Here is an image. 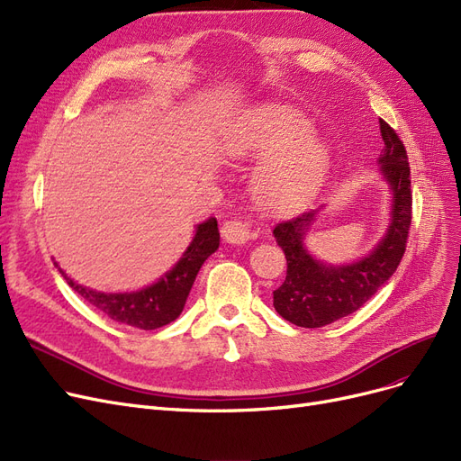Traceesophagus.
I'll list each match as a JSON object with an SVG mask.
<instances>
[{
	"mask_svg": "<svg viewBox=\"0 0 461 461\" xmlns=\"http://www.w3.org/2000/svg\"><path fill=\"white\" fill-rule=\"evenodd\" d=\"M221 237H224L228 243L243 245L250 240V228L247 221L233 218V220L224 221V226H221Z\"/></svg>",
	"mask_w": 461,
	"mask_h": 461,
	"instance_id": "1",
	"label": "esophagus"
}]
</instances>
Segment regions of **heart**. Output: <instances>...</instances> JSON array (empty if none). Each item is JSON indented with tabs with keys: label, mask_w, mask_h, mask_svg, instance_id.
Listing matches in <instances>:
<instances>
[{
	"label": "heart",
	"mask_w": 461,
	"mask_h": 461,
	"mask_svg": "<svg viewBox=\"0 0 461 461\" xmlns=\"http://www.w3.org/2000/svg\"><path fill=\"white\" fill-rule=\"evenodd\" d=\"M231 153L237 158L270 155L252 177L255 201L270 212L291 211L308 201L330 167V149L312 136V124L284 107H264L252 114Z\"/></svg>",
	"instance_id": "obj_1"
}]
</instances>
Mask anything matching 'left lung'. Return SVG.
Listing matches in <instances>:
<instances>
[{
	"instance_id": "obj_1",
	"label": "left lung",
	"mask_w": 461,
	"mask_h": 461,
	"mask_svg": "<svg viewBox=\"0 0 461 461\" xmlns=\"http://www.w3.org/2000/svg\"><path fill=\"white\" fill-rule=\"evenodd\" d=\"M384 149L381 170L393 189V220L371 255L348 266H325L312 258L303 240L318 211L279 221L274 228L277 245L287 258L285 281L274 291V308L299 328H323L366 304L402 260L411 226V177L408 155L398 133L379 118Z\"/></svg>"
}]
</instances>
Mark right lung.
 <instances>
[{
    "label": "right lung",
    "instance_id": "add662e5",
    "mask_svg": "<svg viewBox=\"0 0 461 461\" xmlns=\"http://www.w3.org/2000/svg\"><path fill=\"white\" fill-rule=\"evenodd\" d=\"M218 245V221L216 218H209L197 228V233L184 252L182 260L155 285L138 293H99L74 284L61 268L59 272L63 274L74 291L82 294L87 303L107 318L149 331L162 328L182 314L193 281H195L203 262L212 255Z\"/></svg>",
    "mask_w": 461,
    "mask_h": 461
}]
</instances>
